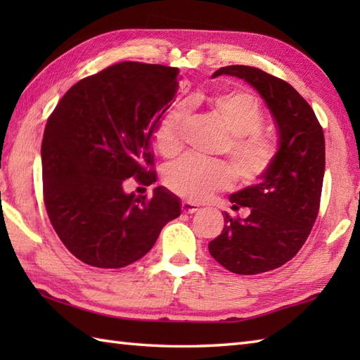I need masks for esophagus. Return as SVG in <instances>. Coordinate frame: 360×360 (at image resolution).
Returning a JSON list of instances; mask_svg holds the SVG:
<instances>
[{"instance_id":"esophagus-1","label":"esophagus","mask_w":360,"mask_h":360,"mask_svg":"<svg viewBox=\"0 0 360 360\" xmlns=\"http://www.w3.org/2000/svg\"><path fill=\"white\" fill-rule=\"evenodd\" d=\"M181 209H182V212H184V213H195V212L200 210V205L192 202V201H184V202H182V205H181Z\"/></svg>"}]
</instances>
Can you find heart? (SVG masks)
Listing matches in <instances>:
<instances>
[{"mask_svg": "<svg viewBox=\"0 0 360 360\" xmlns=\"http://www.w3.org/2000/svg\"><path fill=\"white\" fill-rule=\"evenodd\" d=\"M190 106H204L229 133L224 151L231 156L240 179L250 182L269 170L275 159V145L262 133L264 116L257 97L248 91H217L205 96H193ZM184 111H165L155 128L158 150L172 158L181 150V127ZM233 170L226 160H204L187 156L167 167L164 184L186 200H207L218 190L232 184Z\"/></svg>", "mask_w": 360, "mask_h": 360, "instance_id": "b5f03b06", "label": "heart"}]
</instances>
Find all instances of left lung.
Wrapping results in <instances>:
<instances>
[{"instance_id":"1","label":"left lung","mask_w":360,"mask_h":360,"mask_svg":"<svg viewBox=\"0 0 360 360\" xmlns=\"http://www.w3.org/2000/svg\"><path fill=\"white\" fill-rule=\"evenodd\" d=\"M238 77L258 91L278 129L275 159L255 186L235 192L224 229L209 243L210 255L233 274L255 275L283 266L307 241L316 223L325 174V137L308 102L274 75L252 66L219 68L218 75Z\"/></svg>"}]
</instances>
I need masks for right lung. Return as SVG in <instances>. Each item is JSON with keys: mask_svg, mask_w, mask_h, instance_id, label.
<instances>
[{"mask_svg": "<svg viewBox=\"0 0 360 360\" xmlns=\"http://www.w3.org/2000/svg\"><path fill=\"white\" fill-rule=\"evenodd\" d=\"M178 68L122 62L83 79L48 119L41 143L43 193L58 238L89 266L117 269L142 258L181 201L159 186L127 193L129 178L156 182L151 143L178 93Z\"/></svg>", "mask_w": 360, "mask_h": 360, "instance_id": "obj_1", "label": "right lung"}]
</instances>
